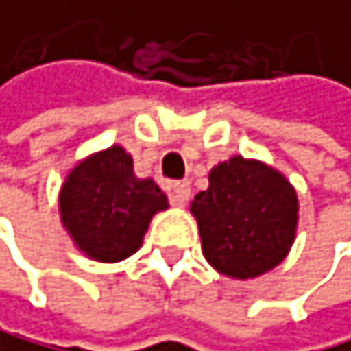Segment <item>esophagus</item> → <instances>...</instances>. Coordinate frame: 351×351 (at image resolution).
Masks as SVG:
<instances>
[{
    "instance_id": "1",
    "label": "esophagus",
    "mask_w": 351,
    "mask_h": 351,
    "mask_svg": "<svg viewBox=\"0 0 351 351\" xmlns=\"http://www.w3.org/2000/svg\"><path fill=\"white\" fill-rule=\"evenodd\" d=\"M170 201L172 205H177V207H183L185 203H188L190 199V183L188 181H177V183H172V188H170Z\"/></svg>"
}]
</instances>
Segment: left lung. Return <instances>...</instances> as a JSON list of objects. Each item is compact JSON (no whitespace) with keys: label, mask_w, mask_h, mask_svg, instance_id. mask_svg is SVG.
<instances>
[{"label":"left lung","mask_w":351,"mask_h":351,"mask_svg":"<svg viewBox=\"0 0 351 351\" xmlns=\"http://www.w3.org/2000/svg\"><path fill=\"white\" fill-rule=\"evenodd\" d=\"M297 192L267 163L231 157L210 172V188L194 196L203 256L234 280H251L288 256L297 231Z\"/></svg>","instance_id":"left-lung-1"}]
</instances>
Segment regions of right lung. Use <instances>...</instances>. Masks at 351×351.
Returning a JSON list of instances; mask_svg holds the SVG:
<instances>
[{
  "label": "right lung",
  "mask_w": 351,
  "mask_h": 351,
  "mask_svg": "<svg viewBox=\"0 0 351 351\" xmlns=\"http://www.w3.org/2000/svg\"><path fill=\"white\" fill-rule=\"evenodd\" d=\"M58 210L84 256L120 262L141 247L152 216L168 210V199L152 179L135 177L133 157L122 146H111L71 168Z\"/></svg>",
  "instance_id": "right-lung-1"
}]
</instances>
